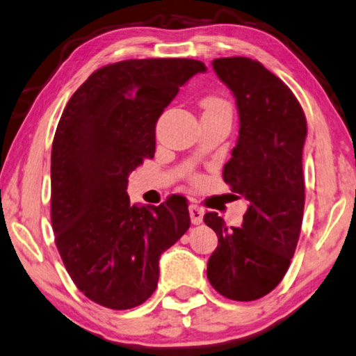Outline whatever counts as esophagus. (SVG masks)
I'll use <instances>...</instances> for the list:
<instances>
[{
  "mask_svg": "<svg viewBox=\"0 0 356 356\" xmlns=\"http://www.w3.org/2000/svg\"><path fill=\"white\" fill-rule=\"evenodd\" d=\"M188 213H190V219H192V224H200L203 221L204 209L202 207H198V204H190Z\"/></svg>",
  "mask_w": 356,
  "mask_h": 356,
  "instance_id": "esophagus-1",
  "label": "esophagus"
}]
</instances>
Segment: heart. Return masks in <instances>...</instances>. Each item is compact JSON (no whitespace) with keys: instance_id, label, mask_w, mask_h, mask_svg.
I'll return each instance as SVG.
<instances>
[{"instance_id":"1","label":"heart","mask_w":356,"mask_h":356,"mask_svg":"<svg viewBox=\"0 0 356 356\" xmlns=\"http://www.w3.org/2000/svg\"><path fill=\"white\" fill-rule=\"evenodd\" d=\"M203 108L204 109H230L229 104L224 102V99L216 98V97H209L207 99H203Z\"/></svg>"}]
</instances>
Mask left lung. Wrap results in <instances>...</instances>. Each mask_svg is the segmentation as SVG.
I'll return each mask as SVG.
<instances>
[{"instance_id": "obj_1", "label": "left lung", "mask_w": 356, "mask_h": 356, "mask_svg": "<svg viewBox=\"0 0 356 356\" xmlns=\"http://www.w3.org/2000/svg\"><path fill=\"white\" fill-rule=\"evenodd\" d=\"M213 69L235 97L240 122L222 177L248 208L242 227H227L218 213L204 214V224L218 235L207 276L226 298L252 302L277 287L297 248L307 119L292 90L261 63L219 58Z\"/></svg>"}]
</instances>
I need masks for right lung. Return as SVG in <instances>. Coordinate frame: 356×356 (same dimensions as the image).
Returning a JSON list of instances; mask_svg holds the SVG:
<instances>
[{"label": "right lung", "mask_w": 356, "mask_h": 356, "mask_svg": "<svg viewBox=\"0 0 356 356\" xmlns=\"http://www.w3.org/2000/svg\"><path fill=\"white\" fill-rule=\"evenodd\" d=\"M195 59H127L72 95L51 148V224L69 276L92 302L129 309L152 297L159 257L190 227L187 200L130 204L129 174L154 154V127Z\"/></svg>", "instance_id": "add662e5"}]
</instances>
